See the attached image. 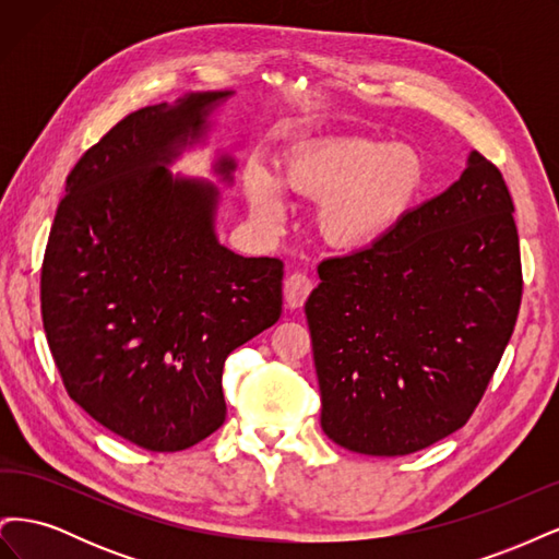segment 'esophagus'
I'll return each mask as SVG.
<instances>
[{"mask_svg":"<svg viewBox=\"0 0 559 559\" xmlns=\"http://www.w3.org/2000/svg\"><path fill=\"white\" fill-rule=\"evenodd\" d=\"M312 292V280L306 273H292L284 280V302L286 308L298 310Z\"/></svg>","mask_w":559,"mask_h":559,"instance_id":"obj_1","label":"esophagus"}]
</instances>
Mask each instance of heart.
<instances>
[{
	"label": "heart",
	"instance_id": "b5f03b06",
	"mask_svg": "<svg viewBox=\"0 0 559 559\" xmlns=\"http://www.w3.org/2000/svg\"><path fill=\"white\" fill-rule=\"evenodd\" d=\"M425 179L415 148L368 138H333L292 146L277 160L275 177L253 167L247 200L263 228L284 218L282 193L319 200L317 226L337 249H361L389 233Z\"/></svg>",
	"mask_w": 559,
	"mask_h": 559
}]
</instances>
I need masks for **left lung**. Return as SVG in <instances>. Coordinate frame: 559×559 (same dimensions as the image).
Returning <instances> with one entry per match:
<instances>
[{
    "instance_id": "left-lung-1",
    "label": "left lung",
    "mask_w": 559,
    "mask_h": 559,
    "mask_svg": "<svg viewBox=\"0 0 559 559\" xmlns=\"http://www.w3.org/2000/svg\"><path fill=\"white\" fill-rule=\"evenodd\" d=\"M513 212L497 165L471 151L448 191L368 249L319 263L306 314L333 443L401 456L466 425L520 310Z\"/></svg>"
}]
</instances>
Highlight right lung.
Segmentation results:
<instances>
[{"mask_svg":"<svg viewBox=\"0 0 559 559\" xmlns=\"http://www.w3.org/2000/svg\"><path fill=\"white\" fill-rule=\"evenodd\" d=\"M233 91L128 114L67 177L41 265V317L83 411L151 452L186 450L226 419V357L282 314L280 259L216 238L218 189L167 165L200 144ZM235 160L214 173L230 183Z\"/></svg>","mask_w":559,"mask_h":559,"instance_id":"1","label":"right lung"}]
</instances>
